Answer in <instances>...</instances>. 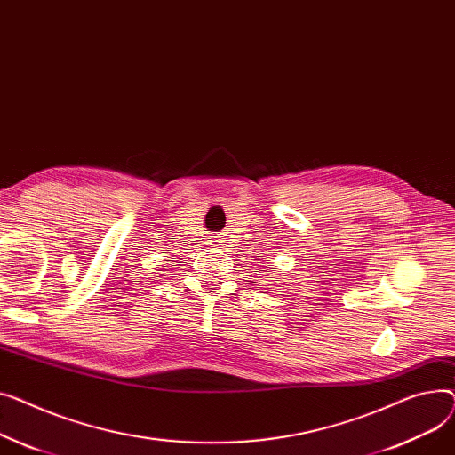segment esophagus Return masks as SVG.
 <instances>
[{
    "label": "esophagus",
    "mask_w": 455,
    "mask_h": 455,
    "mask_svg": "<svg viewBox=\"0 0 455 455\" xmlns=\"http://www.w3.org/2000/svg\"><path fill=\"white\" fill-rule=\"evenodd\" d=\"M211 244H212V246H215V248H222V246H226V244H224V240H222L220 236H219V238H215V240H212V243H211Z\"/></svg>",
    "instance_id": "obj_1"
}]
</instances>
